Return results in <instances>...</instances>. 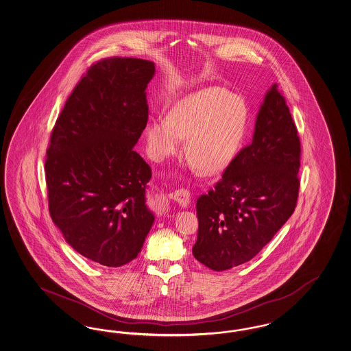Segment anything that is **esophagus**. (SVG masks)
Instances as JSON below:
<instances>
[{
    "label": "esophagus",
    "mask_w": 351,
    "mask_h": 351,
    "mask_svg": "<svg viewBox=\"0 0 351 351\" xmlns=\"http://www.w3.org/2000/svg\"><path fill=\"white\" fill-rule=\"evenodd\" d=\"M169 198L178 203L181 208H186L190 203V193L185 189L173 190L169 194Z\"/></svg>",
    "instance_id": "34e87169"
}]
</instances>
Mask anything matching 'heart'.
I'll use <instances>...</instances> for the list:
<instances>
[{
  "label": "heart",
  "instance_id": "heart-1",
  "mask_svg": "<svg viewBox=\"0 0 351 351\" xmlns=\"http://www.w3.org/2000/svg\"><path fill=\"white\" fill-rule=\"evenodd\" d=\"M247 126L244 104L221 88H206L182 98L169 117L153 120L145 129L147 152L166 161L180 149L195 171L215 175L235 158Z\"/></svg>",
  "mask_w": 351,
  "mask_h": 351
}]
</instances>
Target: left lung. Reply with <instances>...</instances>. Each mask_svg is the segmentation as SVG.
Segmentation results:
<instances>
[{"instance_id":"8db88e82","label":"left lung","mask_w":351,"mask_h":351,"mask_svg":"<svg viewBox=\"0 0 351 351\" xmlns=\"http://www.w3.org/2000/svg\"><path fill=\"white\" fill-rule=\"evenodd\" d=\"M299 167L298 130L274 84L259 107L252 143L197 200L195 259L219 272L256 256L294 212Z\"/></svg>"}]
</instances>
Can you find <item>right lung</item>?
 I'll use <instances>...</instances> for the list:
<instances>
[{"instance_id":"obj_1","label":"right lung","mask_w":351,"mask_h":351,"mask_svg":"<svg viewBox=\"0 0 351 351\" xmlns=\"http://www.w3.org/2000/svg\"><path fill=\"white\" fill-rule=\"evenodd\" d=\"M152 61L111 57L86 71L52 130L48 207L67 244L95 263L135 259L154 222L151 167L134 151L148 120Z\"/></svg>"}]
</instances>
